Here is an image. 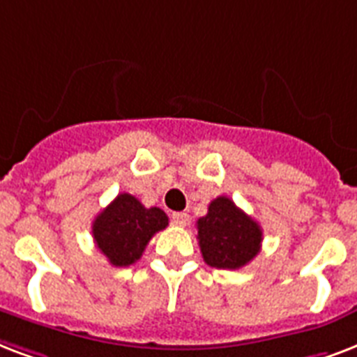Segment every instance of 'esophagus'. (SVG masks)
<instances>
[{
  "mask_svg": "<svg viewBox=\"0 0 357 357\" xmlns=\"http://www.w3.org/2000/svg\"><path fill=\"white\" fill-rule=\"evenodd\" d=\"M171 222L178 225V227H186L188 223H190V216H188L186 212H175L173 216H171Z\"/></svg>",
  "mask_w": 357,
  "mask_h": 357,
  "instance_id": "34e87169",
  "label": "esophagus"
}]
</instances>
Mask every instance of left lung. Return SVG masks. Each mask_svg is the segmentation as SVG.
<instances>
[{
    "instance_id": "1",
    "label": "left lung",
    "mask_w": 357,
    "mask_h": 357,
    "mask_svg": "<svg viewBox=\"0 0 357 357\" xmlns=\"http://www.w3.org/2000/svg\"><path fill=\"white\" fill-rule=\"evenodd\" d=\"M197 240L204 262L222 270H238L261 251V225L222 195L197 220Z\"/></svg>"
}]
</instances>
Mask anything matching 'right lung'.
Wrapping results in <instances>:
<instances>
[{
  "instance_id": "right-lung-1",
  "label": "right lung",
  "mask_w": 357,
  "mask_h": 357,
  "mask_svg": "<svg viewBox=\"0 0 357 357\" xmlns=\"http://www.w3.org/2000/svg\"><path fill=\"white\" fill-rule=\"evenodd\" d=\"M169 225L158 206H143L130 193H119L93 222L96 248L113 266H130L141 259L149 240Z\"/></svg>"
}]
</instances>
